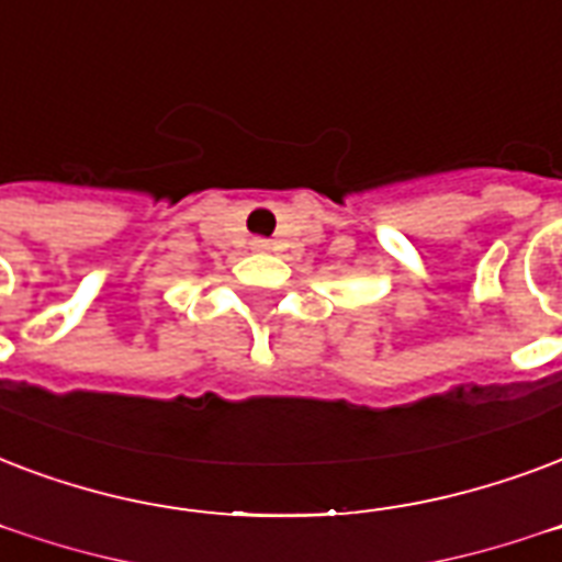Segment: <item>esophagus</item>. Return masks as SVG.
I'll use <instances>...</instances> for the list:
<instances>
[{"instance_id": "34e87169", "label": "esophagus", "mask_w": 562, "mask_h": 562, "mask_svg": "<svg viewBox=\"0 0 562 562\" xmlns=\"http://www.w3.org/2000/svg\"><path fill=\"white\" fill-rule=\"evenodd\" d=\"M252 247H259V250H265V247H268V241H265V238H256V241H252Z\"/></svg>"}]
</instances>
